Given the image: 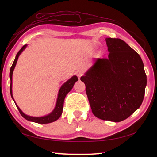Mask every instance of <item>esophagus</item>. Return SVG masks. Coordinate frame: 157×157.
<instances>
[{"instance_id": "esophagus-1", "label": "esophagus", "mask_w": 157, "mask_h": 157, "mask_svg": "<svg viewBox=\"0 0 157 157\" xmlns=\"http://www.w3.org/2000/svg\"><path fill=\"white\" fill-rule=\"evenodd\" d=\"M75 74H76L77 76L78 77V78L79 79V78H80V77L83 75V73L82 71H77L75 72Z\"/></svg>"}]
</instances>
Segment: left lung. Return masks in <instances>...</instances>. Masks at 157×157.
I'll return each mask as SVG.
<instances>
[{"mask_svg": "<svg viewBox=\"0 0 157 157\" xmlns=\"http://www.w3.org/2000/svg\"><path fill=\"white\" fill-rule=\"evenodd\" d=\"M108 58H97L81 77L93 114L119 122L139 109L144 99L146 75L137 52L119 38L105 39Z\"/></svg>", "mask_w": 157, "mask_h": 157, "instance_id": "left-lung-1", "label": "left lung"}]
</instances>
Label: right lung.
Masks as SVG:
<instances>
[{"label":"right lung","instance_id":"add662e5","mask_svg":"<svg viewBox=\"0 0 157 157\" xmlns=\"http://www.w3.org/2000/svg\"><path fill=\"white\" fill-rule=\"evenodd\" d=\"M27 44H25L23 46V47L20 49V51L17 52V54L15 59L13 61V65L11 67V69H10V73H9V77H10V79H11V85H10V92H11V96L13 98V101H14V98H13V92H12V77H13V70H14L15 65L17 64V60L19 55H21V53L24 51L25 48L27 47ZM78 80V77L76 75H73L72 76L71 78L68 79L67 81L65 82L63 84L61 87L60 88L59 91L58 93V96H57V100H56V103L55 105V107L54 110L49 114L46 115L45 116L43 117H32V116H29L25 115V113H23L22 111L17 105L16 104V102H15L17 108L18 109L20 113V114L21 115L23 118H25V119H27L28 121H32V122H35L37 123H40V124H46V123H50L52 122H54L56 121L60 117H61L62 113H63V103H64V100L66 95L68 94V92L71 91V90L73 88V86H74L75 83Z\"/></svg>","mask_w":157,"mask_h":157}]
</instances>
